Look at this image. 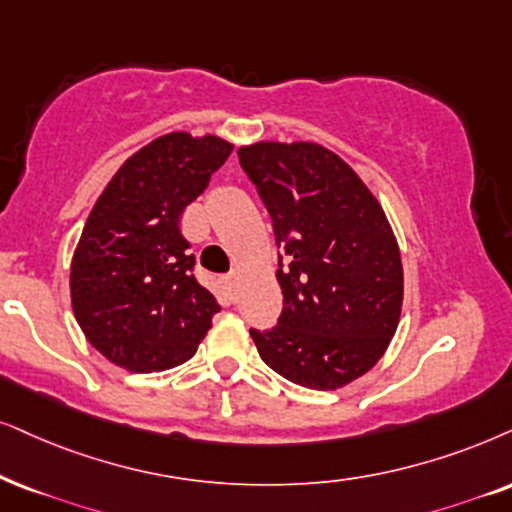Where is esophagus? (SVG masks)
I'll use <instances>...</instances> for the list:
<instances>
[{
    "label": "esophagus",
    "mask_w": 512,
    "mask_h": 512,
    "mask_svg": "<svg viewBox=\"0 0 512 512\" xmlns=\"http://www.w3.org/2000/svg\"><path fill=\"white\" fill-rule=\"evenodd\" d=\"M224 283H226V288L234 290L236 283H238V274H236V271H231V274H226V276H224Z\"/></svg>",
    "instance_id": "esophagus-1"
}]
</instances>
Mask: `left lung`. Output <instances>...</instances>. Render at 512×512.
<instances>
[{"label": "left lung", "instance_id": "obj_1", "mask_svg": "<svg viewBox=\"0 0 512 512\" xmlns=\"http://www.w3.org/2000/svg\"><path fill=\"white\" fill-rule=\"evenodd\" d=\"M274 226L283 312L250 328L271 371L309 390H335L383 357L397 331L404 276L378 200L338 155L319 144L238 151Z\"/></svg>", "mask_w": 512, "mask_h": 512}]
</instances>
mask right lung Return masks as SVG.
Wrapping results in <instances>:
<instances>
[{"mask_svg": "<svg viewBox=\"0 0 512 512\" xmlns=\"http://www.w3.org/2000/svg\"><path fill=\"white\" fill-rule=\"evenodd\" d=\"M234 146L167 134L120 167L84 224L70 267L73 312L113 364L165 371L196 354L219 312L196 278L181 215Z\"/></svg>", "mask_w": 512, "mask_h": 512, "instance_id": "add662e5", "label": "right lung"}]
</instances>
